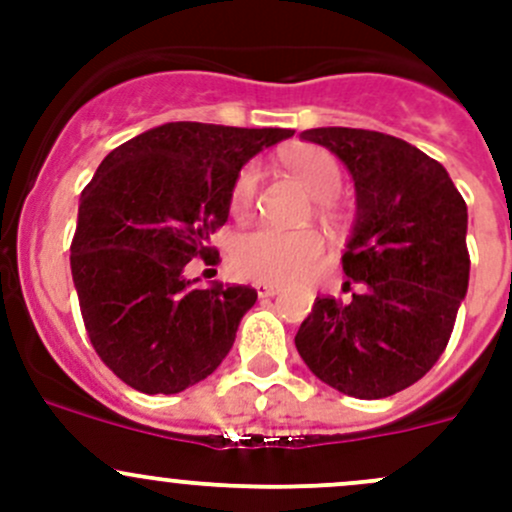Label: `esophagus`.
<instances>
[{
	"label": "esophagus",
	"instance_id": "1",
	"mask_svg": "<svg viewBox=\"0 0 512 512\" xmlns=\"http://www.w3.org/2000/svg\"><path fill=\"white\" fill-rule=\"evenodd\" d=\"M255 289H257V297H275L277 292H280V287L277 285H270V282H257L255 285Z\"/></svg>",
	"mask_w": 512,
	"mask_h": 512
}]
</instances>
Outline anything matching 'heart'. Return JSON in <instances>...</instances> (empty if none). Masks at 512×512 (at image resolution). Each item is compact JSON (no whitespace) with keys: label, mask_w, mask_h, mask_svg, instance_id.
<instances>
[{"label":"heart","mask_w":512,"mask_h":512,"mask_svg":"<svg viewBox=\"0 0 512 512\" xmlns=\"http://www.w3.org/2000/svg\"><path fill=\"white\" fill-rule=\"evenodd\" d=\"M285 165L292 170L294 178L317 198L322 210L332 208V198L342 188V165L339 160L319 146H297L289 148L282 156ZM262 170L257 163L242 165L230 190L232 215H245L252 208L260 185ZM324 255V240L314 230H277V227H260V230L245 232L235 242L232 262L237 272L250 280L270 282V285H285L309 275L319 265Z\"/></svg>","instance_id":"b5f03b06"}]
</instances>
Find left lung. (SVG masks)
Instances as JSON below:
<instances>
[{
  "label": "left lung",
  "mask_w": 512,
  "mask_h": 512,
  "mask_svg": "<svg viewBox=\"0 0 512 512\" xmlns=\"http://www.w3.org/2000/svg\"><path fill=\"white\" fill-rule=\"evenodd\" d=\"M354 180L356 218L344 272L349 302L317 297L294 344L317 379L354 399L416 384L451 339L468 292L466 200L438 160L364 128H309ZM347 282V285H352Z\"/></svg>",
  "instance_id": "obj_1"
}]
</instances>
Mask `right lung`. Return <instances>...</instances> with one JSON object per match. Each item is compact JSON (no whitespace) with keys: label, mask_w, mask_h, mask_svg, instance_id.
<instances>
[{"label":"right lung","mask_w":512,"mask_h":512,"mask_svg":"<svg viewBox=\"0 0 512 512\" xmlns=\"http://www.w3.org/2000/svg\"><path fill=\"white\" fill-rule=\"evenodd\" d=\"M289 136L163 123L108 153L84 188L71 277L96 354L136 391L178 394L223 364L257 292L198 289L183 270L213 252L242 165Z\"/></svg>","instance_id":"add662e5"}]
</instances>
